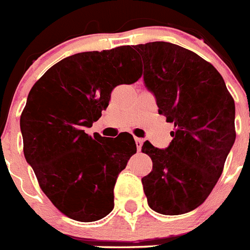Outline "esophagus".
Returning <instances> with one entry per match:
<instances>
[{"label": "esophagus", "instance_id": "1", "mask_svg": "<svg viewBox=\"0 0 250 250\" xmlns=\"http://www.w3.org/2000/svg\"><path fill=\"white\" fill-rule=\"evenodd\" d=\"M135 143H136V147H138V151H140L141 150V146H143V143H144V140L140 138H135Z\"/></svg>", "mask_w": 250, "mask_h": 250}]
</instances>
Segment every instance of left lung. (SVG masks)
<instances>
[{"label":"left lung","mask_w":250,"mask_h":250,"mask_svg":"<svg viewBox=\"0 0 250 250\" xmlns=\"http://www.w3.org/2000/svg\"><path fill=\"white\" fill-rule=\"evenodd\" d=\"M144 63V83L159 114L174 123L167 149L149 141L143 152L152 170L141 179L147 204L164 215H179L204 203L235 141V105L222 75L182 46L149 42L134 46Z\"/></svg>","instance_id":"obj_1"}]
</instances>
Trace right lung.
Segmentation results:
<instances>
[{"mask_svg":"<svg viewBox=\"0 0 250 250\" xmlns=\"http://www.w3.org/2000/svg\"><path fill=\"white\" fill-rule=\"evenodd\" d=\"M141 76L130 46L80 52L55 63L32 86L20 119L23 154L51 203L77 222H95L114 208V187L134 138L87 135L111 91Z\"/></svg>","mask_w":250,"mask_h":250,"instance_id":"add662e5","label":"right lung"}]
</instances>
